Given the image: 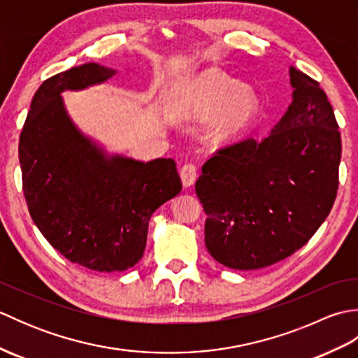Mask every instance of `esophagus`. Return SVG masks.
<instances>
[{
  "mask_svg": "<svg viewBox=\"0 0 358 358\" xmlns=\"http://www.w3.org/2000/svg\"><path fill=\"white\" fill-rule=\"evenodd\" d=\"M180 177H181V181H183L185 187L192 186L196 180V166L194 163L183 164V167L180 169Z\"/></svg>",
  "mask_w": 358,
  "mask_h": 358,
  "instance_id": "1",
  "label": "esophagus"
}]
</instances>
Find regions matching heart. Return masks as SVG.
<instances>
[{"label": "heart", "mask_w": 358, "mask_h": 358, "mask_svg": "<svg viewBox=\"0 0 358 358\" xmlns=\"http://www.w3.org/2000/svg\"><path fill=\"white\" fill-rule=\"evenodd\" d=\"M258 95L245 83L220 69H206L191 81L186 90V113L206 118L215 113L209 129V140L224 144L237 138L252 123L258 112Z\"/></svg>", "instance_id": "heart-1"}]
</instances>
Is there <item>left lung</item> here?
<instances>
[{
    "mask_svg": "<svg viewBox=\"0 0 358 358\" xmlns=\"http://www.w3.org/2000/svg\"><path fill=\"white\" fill-rule=\"evenodd\" d=\"M292 103L264 138L217 150L195 192L206 212L204 243L231 269L271 266L303 248L329 215L341 138L324 90L291 67Z\"/></svg>",
    "mask_w": 358,
    "mask_h": 358,
    "instance_id": "1",
    "label": "left lung"
}]
</instances>
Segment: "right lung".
I'll list each match as a JSON object with an SVG mask.
<instances>
[{
    "label": "right lung",
    "mask_w": 358,
    "mask_h": 358,
    "mask_svg": "<svg viewBox=\"0 0 358 358\" xmlns=\"http://www.w3.org/2000/svg\"><path fill=\"white\" fill-rule=\"evenodd\" d=\"M115 71L87 63L45 80L20 135L22 191L53 249L98 272L132 268L144 254L152 214L181 191L172 158L108 157L67 117L62 92L100 85Z\"/></svg>",
    "instance_id": "add662e5"
}]
</instances>
